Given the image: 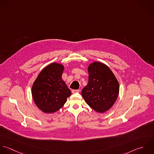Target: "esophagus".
<instances>
[{
  "label": "esophagus",
  "instance_id": "esophagus-1",
  "mask_svg": "<svg viewBox=\"0 0 154 154\" xmlns=\"http://www.w3.org/2000/svg\"><path fill=\"white\" fill-rule=\"evenodd\" d=\"M79 92H80V90H72V93Z\"/></svg>",
  "mask_w": 154,
  "mask_h": 154
}]
</instances>
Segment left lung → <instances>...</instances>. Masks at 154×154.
Returning <instances> with one entry per match:
<instances>
[{
  "instance_id": "left-lung-1",
  "label": "left lung",
  "mask_w": 154,
  "mask_h": 154,
  "mask_svg": "<svg viewBox=\"0 0 154 154\" xmlns=\"http://www.w3.org/2000/svg\"><path fill=\"white\" fill-rule=\"evenodd\" d=\"M89 82L82 94L86 103L96 112L108 111L117 99L120 86L111 69L105 64L95 61L88 68Z\"/></svg>"
}]
</instances>
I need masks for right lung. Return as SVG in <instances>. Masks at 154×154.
Instances as JSON below:
<instances>
[{
  "label": "right lung",
  "instance_id": "1",
  "mask_svg": "<svg viewBox=\"0 0 154 154\" xmlns=\"http://www.w3.org/2000/svg\"><path fill=\"white\" fill-rule=\"evenodd\" d=\"M63 70L62 64L53 62L41 71L32 84L31 94L34 102L46 114L61 109L71 94L62 78Z\"/></svg>",
  "mask_w": 154,
  "mask_h": 154
}]
</instances>
